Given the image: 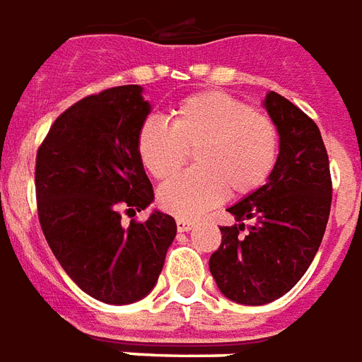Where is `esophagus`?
<instances>
[{"label":"esophagus","mask_w":362,"mask_h":362,"mask_svg":"<svg viewBox=\"0 0 362 362\" xmlns=\"http://www.w3.org/2000/svg\"><path fill=\"white\" fill-rule=\"evenodd\" d=\"M192 226H194V221L187 220V218H179L177 220L179 231H189V229H192Z\"/></svg>","instance_id":"obj_1"}]
</instances>
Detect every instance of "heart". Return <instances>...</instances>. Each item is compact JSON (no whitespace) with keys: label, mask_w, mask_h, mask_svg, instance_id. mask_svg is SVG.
Listing matches in <instances>:
<instances>
[{"label":"heart","mask_w":362,"mask_h":362,"mask_svg":"<svg viewBox=\"0 0 362 362\" xmlns=\"http://www.w3.org/2000/svg\"><path fill=\"white\" fill-rule=\"evenodd\" d=\"M194 152L197 170L163 185L165 212L197 218L226 194L247 197L262 189L278 165L276 123L226 92L208 90L181 100L170 125L150 117L136 133V154L158 181L175 177Z\"/></svg>","instance_id":"b5f03b06"}]
</instances>
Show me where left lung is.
<instances>
[{
    "label": "left lung",
    "instance_id": "1",
    "mask_svg": "<svg viewBox=\"0 0 362 362\" xmlns=\"http://www.w3.org/2000/svg\"><path fill=\"white\" fill-rule=\"evenodd\" d=\"M279 131L278 165L268 183L228 208L235 226H223L210 257L220 291L241 305H266L286 295L315 258L332 206V175L320 129L278 92L264 100ZM251 221L244 231V221Z\"/></svg>",
    "mask_w": 362,
    "mask_h": 362
}]
</instances>
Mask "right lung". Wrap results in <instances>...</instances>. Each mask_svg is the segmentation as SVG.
I'll list each match as a JSON object with an SVG mask.
<instances>
[{
  "mask_svg": "<svg viewBox=\"0 0 362 362\" xmlns=\"http://www.w3.org/2000/svg\"><path fill=\"white\" fill-rule=\"evenodd\" d=\"M148 113L139 84L105 88L67 107L36 154V206L47 245L76 286L107 305L152 291L177 233L170 214L121 221L154 200L136 154Z\"/></svg>",
  "mask_w": 362,
  "mask_h": 362,
  "instance_id": "obj_1",
  "label": "right lung"
}]
</instances>
